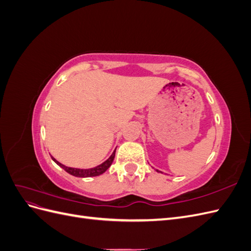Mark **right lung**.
<instances>
[{"label":"right lung","mask_w":251,"mask_h":251,"mask_svg":"<svg viewBox=\"0 0 251 251\" xmlns=\"http://www.w3.org/2000/svg\"><path fill=\"white\" fill-rule=\"evenodd\" d=\"M116 151V150H115ZM115 151H114V153L111 155V157L108 159L107 161H104L103 163H101L100 165L96 166V168H93V169H89V170H80V169H73V168H68V166L59 163L58 161H56L54 158L52 157L53 161H55V163H57L60 168H63L67 173H69L70 175H73V176L75 177H94V176H100V175H101L102 173H104L105 171H107L113 160H114V157H115Z\"/></svg>","instance_id":"right-lung-1"}]
</instances>
